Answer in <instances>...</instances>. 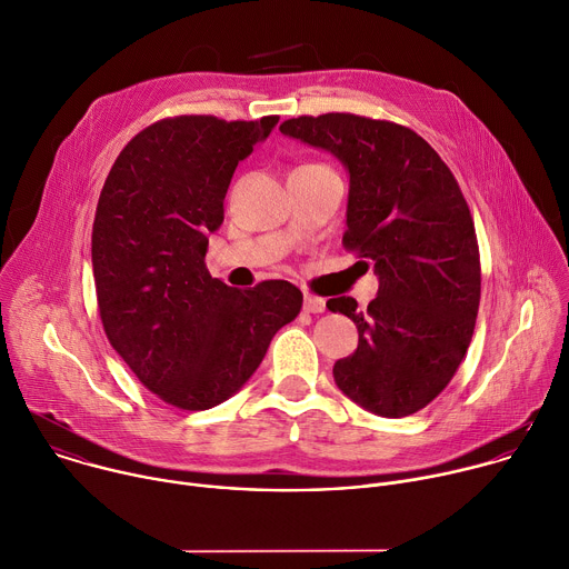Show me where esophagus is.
<instances>
[{
  "mask_svg": "<svg viewBox=\"0 0 569 569\" xmlns=\"http://www.w3.org/2000/svg\"><path fill=\"white\" fill-rule=\"evenodd\" d=\"M303 310H306V312H312V315L323 312V310H326V301H323L321 297L306 295V297H303Z\"/></svg>",
  "mask_w": 569,
  "mask_h": 569,
  "instance_id": "1",
  "label": "esophagus"
}]
</instances>
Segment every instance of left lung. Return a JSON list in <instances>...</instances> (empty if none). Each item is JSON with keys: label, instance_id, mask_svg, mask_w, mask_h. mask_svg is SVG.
I'll use <instances>...</instances> for the list:
<instances>
[{"label": "left lung", "instance_id": "8db88e82", "mask_svg": "<svg viewBox=\"0 0 569 569\" xmlns=\"http://www.w3.org/2000/svg\"><path fill=\"white\" fill-rule=\"evenodd\" d=\"M279 129L348 169L343 248L380 277L366 310L352 297L326 303L359 332L357 350L332 366L335 382L375 416H411L451 382L476 328L480 254L460 184L422 136L389 120L323 113Z\"/></svg>", "mask_w": 569, "mask_h": 569}]
</instances>
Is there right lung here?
Instances as JSON below:
<instances>
[{
  "instance_id": "1",
  "label": "right lung",
  "mask_w": 569,
  "mask_h": 569,
  "mask_svg": "<svg viewBox=\"0 0 569 569\" xmlns=\"http://www.w3.org/2000/svg\"><path fill=\"white\" fill-rule=\"evenodd\" d=\"M277 122L158 120L104 180L91 234L100 319L138 380L171 407L206 411L232 398L301 310L288 281L239 290L206 268L234 169Z\"/></svg>"
}]
</instances>
